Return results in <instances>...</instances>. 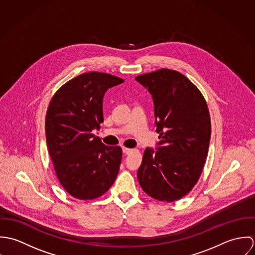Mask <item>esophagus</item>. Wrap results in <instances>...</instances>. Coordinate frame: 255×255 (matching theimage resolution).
Returning <instances> with one entry per match:
<instances>
[{
  "label": "esophagus",
  "instance_id": "esophagus-1",
  "mask_svg": "<svg viewBox=\"0 0 255 255\" xmlns=\"http://www.w3.org/2000/svg\"><path fill=\"white\" fill-rule=\"evenodd\" d=\"M123 152H124L125 154H130L131 152H133V149H131V148H128V147H125V146H123Z\"/></svg>",
  "mask_w": 255,
  "mask_h": 255
}]
</instances>
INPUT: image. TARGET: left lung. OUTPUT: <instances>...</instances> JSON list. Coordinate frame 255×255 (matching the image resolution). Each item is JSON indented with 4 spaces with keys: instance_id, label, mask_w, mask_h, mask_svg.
<instances>
[{
    "instance_id": "1",
    "label": "left lung",
    "mask_w": 255,
    "mask_h": 255,
    "mask_svg": "<svg viewBox=\"0 0 255 255\" xmlns=\"http://www.w3.org/2000/svg\"><path fill=\"white\" fill-rule=\"evenodd\" d=\"M135 79L154 102L157 151L146 148L137 171L141 188L160 201L173 202L198 182L211 136L207 103L199 89L179 72L161 69Z\"/></svg>"
}]
</instances>
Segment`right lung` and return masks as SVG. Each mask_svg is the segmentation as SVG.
Instances as JSON below:
<instances>
[{"label": "right lung", "mask_w": 255, "mask_h": 255, "mask_svg": "<svg viewBox=\"0 0 255 255\" xmlns=\"http://www.w3.org/2000/svg\"><path fill=\"white\" fill-rule=\"evenodd\" d=\"M124 79L90 72L74 77L52 97L46 113V141L57 178L73 197L91 200L115 182L122 148L102 143L93 130L100 128L103 97Z\"/></svg>", "instance_id": "obj_1"}]
</instances>
